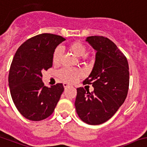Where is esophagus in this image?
<instances>
[{
    "instance_id": "obj_1",
    "label": "esophagus",
    "mask_w": 147,
    "mask_h": 147,
    "mask_svg": "<svg viewBox=\"0 0 147 147\" xmlns=\"http://www.w3.org/2000/svg\"><path fill=\"white\" fill-rule=\"evenodd\" d=\"M63 86L65 89H66V88H68V86H70V85L67 83H63Z\"/></svg>"
}]
</instances>
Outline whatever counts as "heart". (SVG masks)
I'll list each match as a JSON object with an SVG mask.
<instances>
[{
    "mask_svg": "<svg viewBox=\"0 0 147 147\" xmlns=\"http://www.w3.org/2000/svg\"><path fill=\"white\" fill-rule=\"evenodd\" d=\"M71 51L77 57H84L86 55V47L80 42H74L68 46ZM63 55V50L61 47H57L53 53V61L55 63H58L61 61ZM61 79L68 83H74L79 78L82 76V71L76 68H63L59 72Z\"/></svg>",
    "mask_w": 147,
    "mask_h": 147,
    "instance_id": "obj_1",
    "label": "heart"
}]
</instances>
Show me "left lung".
Instances as JSON below:
<instances>
[{
	"instance_id": "obj_1",
	"label": "left lung",
	"mask_w": 147,
	"mask_h": 147,
	"mask_svg": "<svg viewBox=\"0 0 147 147\" xmlns=\"http://www.w3.org/2000/svg\"><path fill=\"white\" fill-rule=\"evenodd\" d=\"M86 41L97 53L92 72L83 83L92 84L94 91L77 88L75 107L82 121L100 125L111 118L125 101L129 68L125 55L108 38L91 36Z\"/></svg>"
}]
</instances>
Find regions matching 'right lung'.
Returning a JSON list of instances; mask_svg holds the SVG:
<instances>
[{
    "label": "right lung",
    "instance_id": "right-lung-1",
    "mask_svg": "<svg viewBox=\"0 0 147 147\" xmlns=\"http://www.w3.org/2000/svg\"><path fill=\"white\" fill-rule=\"evenodd\" d=\"M65 38L53 34H38L26 40L15 53L10 67L8 86L12 100L26 119L39 121L53 113L64 90L63 84L47 87L43 71L53 66V53Z\"/></svg>",
    "mask_w": 147,
    "mask_h": 147
}]
</instances>
